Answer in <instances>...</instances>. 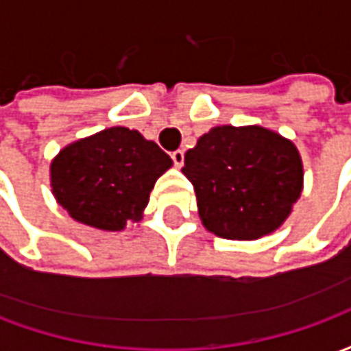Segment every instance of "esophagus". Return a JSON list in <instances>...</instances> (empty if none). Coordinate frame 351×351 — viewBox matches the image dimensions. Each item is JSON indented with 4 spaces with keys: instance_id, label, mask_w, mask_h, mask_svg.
<instances>
[{
    "instance_id": "esophagus-1",
    "label": "esophagus",
    "mask_w": 351,
    "mask_h": 351,
    "mask_svg": "<svg viewBox=\"0 0 351 351\" xmlns=\"http://www.w3.org/2000/svg\"><path fill=\"white\" fill-rule=\"evenodd\" d=\"M171 158L175 161V167H182L184 165V150H175L171 154Z\"/></svg>"
}]
</instances>
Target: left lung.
Wrapping results in <instances>:
<instances>
[{"label":"left lung","mask_w":351,"mask_h":351,"mask_svg":"<svg viewBox=\"0 0 351 351\" xmlns=\"http://www.w3.org/2000/svg\"><path fill=\"white\" fill-rule=\"evenodd\" d=\"M206 231L256 241L287 220L302 191L297 146L263 125H216L184 156Z\"/></svg>","instance_id":"left-lung-1"}]
</instances>
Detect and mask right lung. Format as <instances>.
<instances>
[{
    "instance_id": "1",
    "label": "right lung",
    "mask_w": 351,
    "mask_h": 351,
    "mask_svg": "<svg viewBox=\"0 0 351 351\" xmlns=\"http://www.w3.org/2000/svg\"><path fill=\"white\" fill-rule=\"evenodd\" d=\"M171 165L154 141L116 125L62 148L50 161V186L75 221L122 231L143 218L154 184Z\"/></svg>"
}]
</instances>
